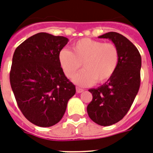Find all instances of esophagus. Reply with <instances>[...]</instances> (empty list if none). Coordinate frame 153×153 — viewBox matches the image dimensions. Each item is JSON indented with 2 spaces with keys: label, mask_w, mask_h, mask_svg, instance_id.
Returning <instances> with one entry per match:
<instances>
[{
  "label": "esophagus",
  "mask_w": 153,
  "mask_h": 153,
  "mask_svg": "<svg viewBox=\"0 0 153 153\" xmlns=\"http://www.w3.org/2000/svg\"><path fill=\"white\" fill-rule=\"evenodd\" d=\"M84 90L81 89V88H79V87H76V91L77 93H82V92Z\"/></svg>",
  "instance_id": "esophagus-1"
}]
</instances>
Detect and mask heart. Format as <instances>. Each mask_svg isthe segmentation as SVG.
Wrapping results in <instances>:
<instances>
[{
    "mask_svg": "<svg viewBox=\"0 0 153 153\" xmlns=\"http://www.w3.org/2000/svg\"><path fill=\"white\" fill-rule=\"evenodd\" d=\"M118 48L112 43H103L91 38H81L72 44V51L62 49L58 53V60L64 74L72 78L80 86H89L95 81L105 82L113 76L119 63Z\"/></svg>",
    "mask_w": 153,
    "mask_h": 153,
    "instance_id": "obj_1",
    "label": "heart"
}]
</instances>
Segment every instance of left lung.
Returning a JSON list of instances; mask_svg holds the SVG:
<instances>
[{
    "instance_id": "obj_1",
    "label": "left lung",
    "mask_w": 153,
    "mask_h": 153,
    "mask_svg": "<svg viewBox=\"0 0 153 153\" xmlns=\"http://www.w3.org/2000/svg\"><path fill=\"white\" fill-rule=\"evenodd\" d=\"M99 38L112 41L118 48L119 63L109 80L98 88L89 90L93 98L87 109L95 123L110 126L125 116L138 93L141 56L136 46L120 33L109 32Z\"/></svg>"
}]
</instances>
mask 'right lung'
I'll use <instances>...</instances> for the list:
<instances>
[{
	"mask_svg": "<svg viewBox=\"0 0 153 153\" xmlns=\"http://www.w3.org/2000/svg\"><path fill=\"white\" fill-rule=\"evenodd\" d=\"M68 38L38 33L15 50L9 80L17 106L28 120L51 127L61 120L75 86L64 74L58 53Z\"/></svg>",
	"mask_w": 153,
	"mask_h": 153,
	"instance_id": "1",
	"label": "right lung"
}]
</instances>
